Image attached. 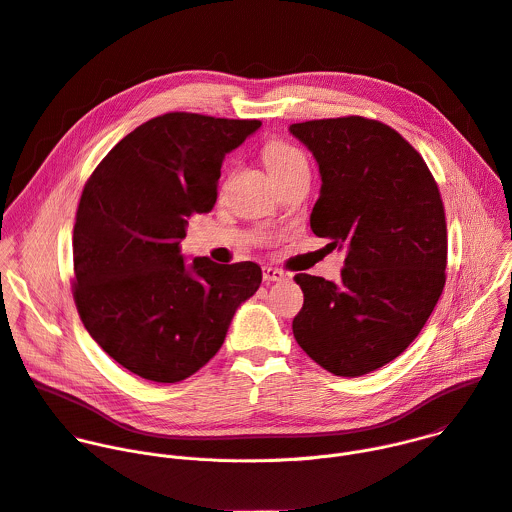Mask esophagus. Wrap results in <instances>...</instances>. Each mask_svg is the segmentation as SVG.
Returning a JSON list of instances; mask_svg holds the SVG:
<instances>
[{
	"label": "esophagus",
	"mask_w": 512,
	"mask_h": 512,
	"mask_svg": "<svg viewBox=\"0 0 512 512\" xmlns=\"http://www.w3.org/2000/svg\"><path fill=\"white\" fill-rule=\"evenodd\" d=\"M287 277V273H283L281 269H277V267H263V281H267V283H271V281H281V279H285Z\"/></svg>",
	"instance_id": "1"
}]
</instances>
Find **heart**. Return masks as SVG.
<instances>
[{"label": "heart", "mask_w": 512, "mask_h": 512, "mask_svg": "<svg viewBox=\"0 0 512 512\" xmlns=\"http://www.w3.org/2000/svg\"><path fill=\"white\" fill-rule=\"evenodd\" d=\"M263 162L277 182L289 174L308 168V160L302 150L283 139H269L263 145Z\"/></svg>", "instance_id": "heart-1"}]
</instances>
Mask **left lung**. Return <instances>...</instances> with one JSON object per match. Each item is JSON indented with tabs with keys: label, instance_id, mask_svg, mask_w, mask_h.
Segmentation results:
<instances>
[{
	"label": "left lung",
	"instance_id": "obj_1",
	"mask_svg": "<svg viewBox=\"0 0 512 512\" xmlns=\"http://www.w3.org/2000/svg\"><path fill=\"white\" fill-rule=\"evenodd\" d=\"M314 154L322 188L310 227L346 249L340 281L298 273L294 336L322 369L360 377L421 332L446 283L448 231L437 182L393 127L358 115L289 125Z\"/></svg>",
	"mask_w": 512,
	"mask_h": 512
}]
</instances>
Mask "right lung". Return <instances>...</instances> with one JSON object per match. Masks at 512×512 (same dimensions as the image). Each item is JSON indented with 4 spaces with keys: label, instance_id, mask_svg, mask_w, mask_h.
Returning <instances> with one entry per match:
<instances>
[{
    "label": "right lung",
    "instance_id": "1",
    "mask_svg": "<svg viewBox=\"0 0 512 512\" xmlns=\"http://www.w3.org/2000/svg\"><path fill=\"white\" fill-rule=\"evenodd\" d=\"M259 127L166 113L127 133L85 184L72 296L93 340L141 379L178 383L202 369L261 285L253 261L188 265L180 253L188 218L216 202L225 156Z\"/></svg>",
    "mask_w": 512,
    "mask_h": 512
}]
</instances>
